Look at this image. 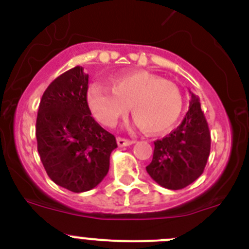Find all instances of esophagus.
Listing matches in <instances>:
<instances>
[{
	"label": "esophagus",
	"instance_id": "obj_1",
	"mask_svg": "<svg viewBox=\"0 0 249 249\" xmlns=\"http://www.w3.org/2000/svg\"><path fill=\"white\" fill-rule=\"evenodd\" d=\"M117 143H118V145H119V147H126V145L132 144V143H134V141L123 139V137H118Z\"/></svg>",
	"mask_w": 249,
	"mask_h": 249
}]
</instances>
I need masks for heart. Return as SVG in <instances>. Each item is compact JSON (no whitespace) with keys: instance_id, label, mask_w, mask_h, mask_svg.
<instances>
[{"instance_id":"1","label":"heart","mask_w":249,"mask_h":249,"mask_svg":"<svg viewBox=\"0 0 249 249\" xmlns=\"http://www.w3.org/2000/svg\"><path fill=\"white\" fill-rule=\"evenodd\" d=\"M88 101L95 117L114 126L131 109L143 131L160 134L175 124L183 107L182 94L175 83L145 71H126L110 79V89L100 83L89 88Z\"/></svg>"}]
</instances>
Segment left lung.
I'll return each mask as SVG.
<instances>
[{
	"label": "left lung",
	"mask_w": 249,
	"mask_h": 249,
	"mask_svg": "<svg viewBox=\"0 0 249 249\" xmlns=\"http://www.w3.org/2000/svg\"><path fill=\"white\" fill-rule=\"evenodd\" d=\"M189 109L179 126L164 139L154 142L152 162L145 167L161 187L183 189L202 175L211 150V132L193 92Z\"/></svg>",
	"instance_id": "8db88e82"
}]
</instances>
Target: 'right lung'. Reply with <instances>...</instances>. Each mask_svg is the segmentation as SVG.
I'll use <instances>...</instances> for the list:
<instances>
[{
	"instance_id": "add662e5",
	"label": "right lung",
	"mask_w": 249,
	"mask_h": 249,
	"mask_svg": "<svg viewBox=\"0 0 249 249\" xmlns=\"http://www.w3.org/2000/svg\"><path fill=\"white\" fill-rule=\"evenodd\" d=\"M89 76L76 66L55 78L39 102L37 149L50 179L73 193L96 187L109 170L115 137L92 118Z\"/></svg>"
}]
</instances>
